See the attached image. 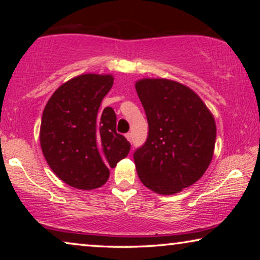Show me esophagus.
I'll return each instance as SVG.
<instances>
[{"label": "esophagus", "instance_id": "obj_1", "mask_svg": "<svg viewBox=\"0 0 260 260\" xmlns=\"http://www.w3.org/2000/svg\"><path fill=\"white\" fill-rule=\"evenodd\" d=\"M125 137H126V140L129 141V142L133 141V135H131V134H126V135H125Z\"/></svg>", "mask_w": 260, "mask_h": 260}]
</instances>
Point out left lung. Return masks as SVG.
<instances>
[{
  "label": "left lung",
  "instance_id": "8db88e82",
  "mask_svg": "<svg viewBox=\"0 0 260 260\" xmlns=\"http://www.w3.org/2000/svg\"><path fill=\"white\" fill-rule=\"evenodd\" d=\"M149 124L148 140L134 154L141 182L161 195L182 191L201 179L214 154L216 125L202 99L165 78L135 84Z\"/></svg>",
  "mask_w": 260,
  "mask_h": 260
}]
</instances>
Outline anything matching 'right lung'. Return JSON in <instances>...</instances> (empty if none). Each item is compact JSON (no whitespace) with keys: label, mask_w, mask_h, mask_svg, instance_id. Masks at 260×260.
Returning <instances> with one entry per match:
<instances>
[{"label":"right lung","mask_w":260,"mask_h":260,"mask_svg":"<svg viewBox=\"0 0 260 260\" xmlns=\"http://www.w3.org/2000/svg\"><path fill=\"white\" fill-rule=\"evenodd\" d=\"M112 85V74H80L56 88L42 112V154L52 172L77 189L102 187L109 168L130 151L129 142L116 131L113 109H101Z\"/></svg>","instance_id":"right-lung-1"}]
</instances>
